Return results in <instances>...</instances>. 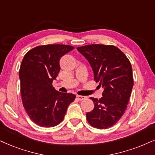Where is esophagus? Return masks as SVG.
<instances>
[{"instance_id": "1", "label": "esophagus", "mask_w": 155, "mask_h": 155, "mask_svg": "<svg viewBox=\"0 0 155 155\" xmlns=\"http://www.w3.org/2000/svg\"><path fill=\"white\" fill-rule=\"evenodd\" d=\"M77 98L78 100L80 101H83V100H85V99L87 98L86 96H83V95H77Z\"/></svg>"}]
</instances>
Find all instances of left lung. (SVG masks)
Returning a JSON list of instances; mask_svg holds the SVG:
<instances>
[{
	"instance_id": "1",
	"label": "left lung",
	"mask_w": 155,
	"mask_h": 155,
	"mask_svg": "<svg viewBox=\"0 0 155 155\" xmlns=\"http://www.w3.org/2000/svg\"><path fill=\"white\" fill-rule=\"evenodd\" d=\"M77 49L92 67L94 81L104 88L99 100L91 98L95 107L86 114L87 121L97 129H108L116 124L127 109L134 85L131 62L114 45H89Z\"/></svg>"
}]
</instances>
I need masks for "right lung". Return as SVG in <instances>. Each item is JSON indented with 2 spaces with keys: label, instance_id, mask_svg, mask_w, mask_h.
I'll return each mask as SVG.
<instances>
[{
  "label": "right lung",
  "instance_id": "obj_1",
  "mask_svg": "<svg viewBox=\"0 0 155 155\" xmlns=\"http://www.w3.org/2000/svg\"><path fill=\"white\" fill-rule=\"evenodd\" d=\"M73 49L64 45L38 46L23 59L19 70L23 106L31 121L40 127L58 125L75 99V95L59 92L52 85L60 70V58Z\"/></svg>",
  "mask_w": 155,
  "mask_h": 155
}]
</instances>
